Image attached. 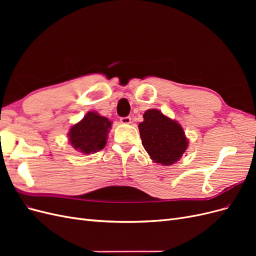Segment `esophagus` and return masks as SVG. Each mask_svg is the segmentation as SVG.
<instances>
[{
	"label": "esophagus",
	"instance_id": "esophagus-1",
	"mask_svg": "<svg viewBox=\"0 0 256 256\" xmlns=\"http://www.w3.org/2000/svg\"><path fill=\"white\" fill-rule=\"evenodd\" d=\"M120 122L125 124V125H128V124L131 122V118H130V116H126V118H120Z\"/></svg>",
	"mask_w": 256,
	"mask_h": 256
}]
</instances>
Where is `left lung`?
<instances>
[{
  "instance_id": "8db88e82",
  "label": "left lung",
  "mask_w": 256,
  "mask_h": 256,
  "mask_svg": "<svg viewBox=\"0 0 256 256\" xmlns=\"http://www.w3.org/2000/svg\"><path fill=\"white\" fill-rule=\"evenodd\" d=\"M138 124L142 145L150 158L162 166H171L180 160L189 144L182 127L159 110L150 109Z\"/></svg>"
}]
</instances>
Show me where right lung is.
Here are the masks:
<instances>
[{
  "label": "right lung",
  "instance_id": "add662e5",
  "mask_svg": "<svg viewBox=\"0 0 256 256\" xmlns=\"http://www.w3.org/2000/svg\"><path fill=\"white\" fill-rule=\"evenodd\" d=\"M111 126L112 122L104 116L90 111L69 129V143L74 150L86 154L102 150L106 144Z\"/></svg>",
  "mask_w": 256,
  "mask_h": 256
}]
</instances>
